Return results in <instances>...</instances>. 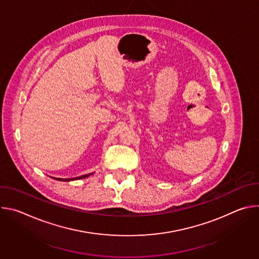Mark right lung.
I'll return each instance as SVG.
<instances>
[{
  "mask_svg": "<svg viewBox=\"0 0 259 259\" xmlns=\"http://www.w3.org/2000/svg\"><path fill=\"white\" fill-rule=\"evenodd\" d=\"M93 173H89V174H85V175H82V176H79V177H73V178H55L56 180H60V181H70V180H77V179H83V178H86L90 175H92Z\"/></svg>",
  "mask_w": 259,
  "mask_h": 259,
  "instance_id": "add662e5",
  "label": "right lung"
}]
</instances>
